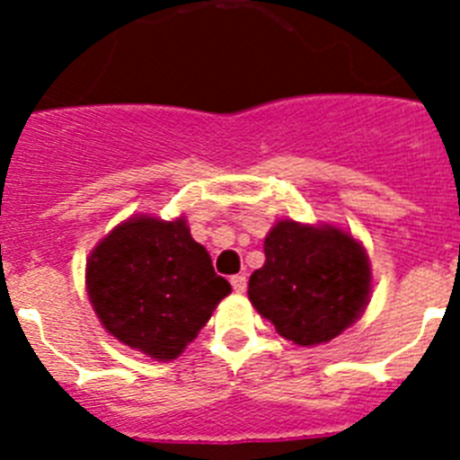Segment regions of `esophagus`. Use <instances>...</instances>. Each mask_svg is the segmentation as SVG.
Instances as JSON below:
<instances>
[{"instance_id":"1","label":"esophagus","mask_w":460,"mask_h":460,"mask_svg":"<svg viewBox=\"0 0 460 460\" xmlns=\"http://www.w3.org/2000/svg\"><path fill=\"white\" fill-rule=\"evenodd\" d=\"M230 283H233V290L234 292H243V290H246V276H243V274H234L233 279H230Z\"/></svg>"}]
</instances>
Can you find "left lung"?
I'll return each mask as SVG.
<instances>
[{
    "label": "left lung",
    "instance_id": "obj_1",
    "mask_svg": "<svg viewBox=\"0 0 460 460\" xmlns=\"http://www.w3.org/2000/svg\"><path fill=\"white\" fill-rule=\"evenodd\" d=\"M371 290L368 258L336 227L280 221L265 239V265L249 280V299L296 345L327 343L350 327Z\"/></svg>",
    "mask_w": 460,
    "mask_h": 460
}]
</instances>
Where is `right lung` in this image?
<instances>
[{
  "mask_svg": "<svg viewBox=\"0 0 460 460\" xmlns=\"http://www.w3.org/2000/svg\"><path fill=\"white\" fill-rule=\"evenodd\" d=\"M87 288L110 334L158 361L180 355L230 295L184 218L149 217L128 218L93 249Z\"/></svg>",
  "mask_w": 460,
  "mask_h": 460,
  "instance_id": "obj_1",
  "label": "right lung"
}]
</instances>
